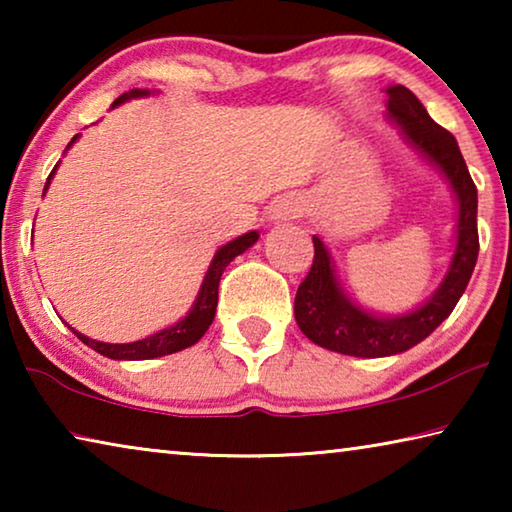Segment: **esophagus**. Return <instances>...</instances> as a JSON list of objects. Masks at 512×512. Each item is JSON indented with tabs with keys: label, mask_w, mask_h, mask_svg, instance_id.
I'll use <instances>...</instances> for the list:
<instances>
[{
	"label": "esophagus",
	"mask_w": 512,
	"mask_h": 512,
	"mask_svg": "<svg viewBox=\"0 0 512 512\" xmlns=\"http://www.w3.org/2000/svg\"><path fill=\"white\" fill-rule=\"evenodd\" d=\"M302 214V205L296 201V198H282L273 205L271 216L275 221H289V219H298Z\"/></svg>",
	"instance_id": "34e87169"
}]
</instances>
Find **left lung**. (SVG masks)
<instances>
[{"label": "left lung", "mask_w": 512, "mask_h": 512, "mask_svg": "<svg viewBox=\"0 0 512 512\" xmlns=\"http://www.w3.org/2000/svg\"><path fill=\"white\" fill-rule=\"evenodd\" d=\"M388 119L402 128L409 144L445 173L458 201L456 248L438 291L422 307L404 316L384 318L345 296L334 275V262L323 239L314 235V264L296 293V323L309 341L350 357H391L413 348L452 314L470 282L479 257L476 185L458 149L456 137L429 117L427 108L404 85L386 88Z\"/></svg>", "instance_id": "left-lung-1"}]
</instances>
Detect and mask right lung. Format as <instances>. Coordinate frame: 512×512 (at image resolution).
I'll list each match as a JSON object with an SVG mask.
<instances>
[{"label": "right lung", "instance_id": "add662e5", "mask_svg": "<svg viewBox=\"0 0 512 512\" xmlns=\"http://www.w3.org/2000/svg\"><path fill=\"white\" fill-rule=\"evenodd\" d=\"M146 94H149V90H131L126 94H121V97L115 103H112V108L119 106V103H124L126 99L146 97ZM76 140H79V135L72 137V142L67 144V149ZM56 167H58V164H56ZM56 167H54V171L49 173V178L45 183V192H47V187L51 183V178H54ZM257 239H259L257 232H246V235L232 239L230 244H225L223 248H219V253L214 255L210 268H207L203 287H201V291H198V298L194 302L192 311H189V314L183 320H178L176 325H171L167 329H162V332L153 334V336H146V339L135 341V343H101V341L88 339V336L76 332V329H72V332L79 336V339L85 345H88V348L97 350L99 354H103V357H108V359L142 361V359L164 357V354H173V352H180V350L189 348V345L201 341V336L207 332V327L212 325L214 314H216V302H219V282H221V275L225 271V266H228L237 255H241L244 250L253 246Z\"/></svg>", "mask_w": 512, "mask_h": 512}]
</instances>
